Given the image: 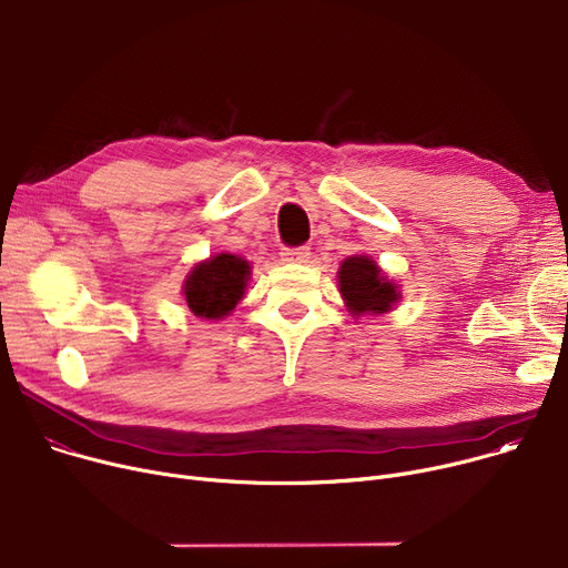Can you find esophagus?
<instances>
[{
  "label": "esophagus",
  "instance_id": "1",
  "mask_svg": "<svg viewBox=\"0 0 568 568\" xmlns=\"http://www.w3.org/2000/svg\"><path fill=\"white\" fill-rule=\"evenodd\" d=\"M307 257H311V248H307V246H294V248H283L281 251L283 263H307Z\"/></svg>",
  "mask_w": 568,
  "mask_h": 568
}]
</instances>
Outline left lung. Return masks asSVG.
I'll use <instances>...</instances> for the list:
<instances>
[{"label":"left lung","instance_id":"1","mask_svg":"<svg viewBox=\"0 0 568 568\" xmlns=\"http://www.w3.org/2000/svg\"><path fill=\"white\" fill-rule=\"evenodd\" d=\"M337 283L348 313L359 315H383L398 303L400 292L369 255H351L339 265Z\"/></svg>","mask_w":568,"mask_h":568}]
</instances>
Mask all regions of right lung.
<instances>
[{"mask_svg": "<svg viewBox=\"0 0 568 568\" xmlns=\"http://www.w3.org/2000/svg\"><path fill=\"white\" fill-rule=\"evenodd\" d=\"M251 267L240 255L220 253L192 267L183 283L190 311L201 320H224L244 296Z\"/></svg>", "mask_w": 568, "mask_h": 568, "instance_id": "1", "label": "right lung"}]
</instances>
